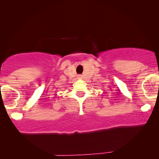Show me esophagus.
Instances as JSON below:
<instances>
[{
    "label": "esophagus",
    "mask_w": 159,
    "mask_h": 159,
    "mask_svg": "<svg viewBox=\"0 0 159 159\" xmlns=\"http://www.w3.org/2000/svg\"><path fill=\"white\" fill-rule=\"evenodd\" d=\"M81 75H78V78H81Z\"/></svg>",
    "instance_id": "1"
}]
</instances>
